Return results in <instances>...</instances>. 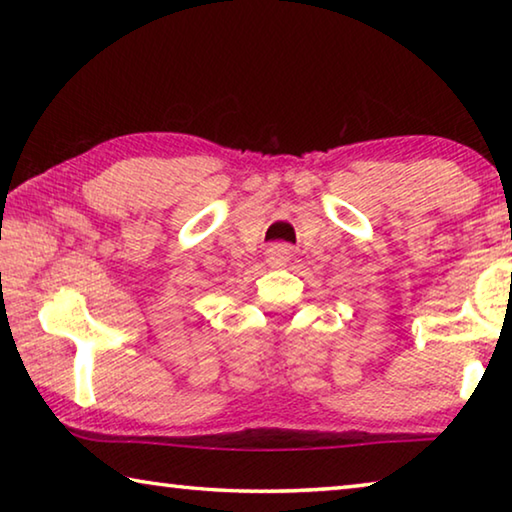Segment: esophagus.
I'll return each instance as SVG.
<instances>
[{"label":"esophagus","mask_w":512,"mask_h":512,"mask_svg":"<svg viewBox=\"0 0 512 512\" xmlns=\"http://www.w3.org/2000/svg\"><path fill=\"white\" fill-rule=\"evenodd\" d=\"M291 259V248L289 246H284V244H275V246H271L266 250V262L271 264V266H275V268H280V266H284Z\"/></svg>","instance_id":"34e87169"}]
</instances>
